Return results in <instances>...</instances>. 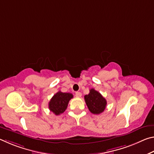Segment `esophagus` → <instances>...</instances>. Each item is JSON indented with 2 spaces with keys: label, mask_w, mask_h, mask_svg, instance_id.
<instances>
[{
  "label": "esophagus",
  "mask_w": 154,
  "mask_h": 154,
  "mask_svg": "<svg viewBox=\"0 0 154 154\" xmlns=\"http://www.w3.org/2000/svg\"><path fill=\"white\" fill-rule=\"evenodd\" d=\"M82 94L80 92H75V96H76L77 97H81V96H82Z\"/></svg>",
  "instance_id": "34e87169"
}]
</instances>
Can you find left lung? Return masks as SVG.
<instances>
[{
	"instance_id": "8db88e82",
	"label": "left lung",
	"mask_w": 154,
	"mask_h": 154,
	"mask_svg": "<svg viewBox=\"0 0 154 154\" xmlns=\"http://www.w3.org/2000/svg\"><path fill=\"white\" fill-rule=\"evenodd\" d=\"M85 102L91 113L100 114L105 111L106 105V99L94 89H91L90 93L84 96Z\"/></svg>"
}]
</instances>
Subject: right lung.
Here are the masks:
<instances>
[{
    "label": "right lung",
    "instance_id": "right-lung-1",
    "mask_svg": "<svg viewBox=\"0 0 154 154\" xmlns=\"http://www.w3.org/2000/svg\"><path fill=\"white\" fill-rule=\"evenodd\" d=\"M73 97L71 93H64L59 91L51 98L49 103V109L50 111L58 116L63 113L66 110L69 100Z\"/></svg>",
    "mask_w": 154,
    "mask_h": 154
}]
</instances>
